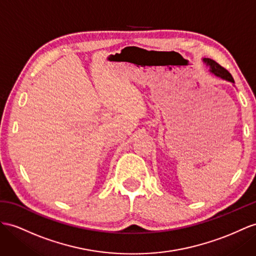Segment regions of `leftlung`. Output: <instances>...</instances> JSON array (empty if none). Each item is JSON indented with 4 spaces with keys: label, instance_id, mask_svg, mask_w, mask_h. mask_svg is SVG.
I'll return each mask as SVG.
<instances>
[{
    "label": "left lung",
    "instance_id": "left-lung-1",
    "mask_svg": "<svg viewBox=\"0 0 256 256\" xmlns=\"http://www.w3.org/2000/svg\"><path fill=\"white\" fill-rule=\"evenodd\" d=\"M203 62H204V64L206 66H208V67H210V72H211V74H213L214 76L222 78V80H226L228 82L234 83L232 76L229 74V72L225 68H222L220 64H218V62H214L213 60H210V58H203Z\"/></svg>",
    "mask_w": 256,
    "mask_h": 256
}]
</instances>
